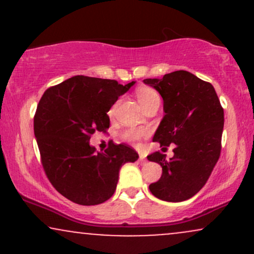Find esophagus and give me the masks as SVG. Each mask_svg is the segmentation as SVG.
Here are the masks:
<instances>
[{
	"label": "esophagus",
	"instance_id": "obj_1",
	"mask_svg": "<svg viewBox=\"0 0 254 254\" xmlns=\"http://www.w3.org/2000/svg\"><path fill=\"white\" fill-rule=\"evenodd\" d=\"M138 161L141 162V164H145V162H147V159H145V156L143 155V154H141V155H139Z\"/></svg>",
	"mask_w": 254,
	"mask_h": 254
}]
</instances>
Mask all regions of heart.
I'll use <instances>...</instances> for the list:
<instances>
[{
  "label": "heart",
  "instance_id": "1",
  "mask_svg": "<svg viewBox=\"0 0 254 254\" xmlns=\"http://www.w3.org/2000/svg\"><path fill=\"white\" fill-rule=\"evenodd\" d=\"M135 94H136V98H137V100H138L139 105H141L143 109H144V107H147L149 104L154 103V101L160 100L159 94H157L156 90L150 88V87H147V86L138 87V88L136 89ZM113 111H115V107H112V109L110 110V112H109L110 115H112ZM144 135H145L144 130L133 129V127H131V129H127L124 132L125 138H127V141H131V142L138 141V139H141Z\"/></svg>",
  "mask_w": 254,
  "mask_h": 254
}]
</instances>
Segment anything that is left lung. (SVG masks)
Wrapping results in <instances>:
<instances>
[{"mask_svg": "<svg viewBox=\"0 0 254 254\" xmlns=\"http://www.w3.org/2000/svg\"><path fill=\"white\" fill-rule=\"evenodd\" d=\"M143 82L160 93L165 116L153 141L168 147L174 143L170 161L160 151L148 160L162 167V176L149 185L156 198L183 202L205 185L221 153L223 109L211 83L185 70L166 74Z\"/></svg>", "mask_w": 254, "mask_h": 254, "instance_id": "left-lung-1", "label": "left lung"}]
</instances>
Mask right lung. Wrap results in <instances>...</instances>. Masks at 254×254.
Returning <instances> with one entry per match:
<instances>
[{
  "mask_svg": "<svg viewBox=\"0 0 254 254\" xmlns=\"http://www.w3.org/2000/svg\"><path fill=\"white\" fill-rule=\"evenodd\" d=\"M135 81L77 75L45 90L34 116V136L50 183L62 196L81 205H97L112 197L119 170L138 154L127 144L111 143L98 153L90 135L110 127L112 105Z\"/></svg>",
  "mask_w": 254,
  "mask_h": 254,
  "instance_id": "1",
  "label": "right lung"
}]
</instances>
